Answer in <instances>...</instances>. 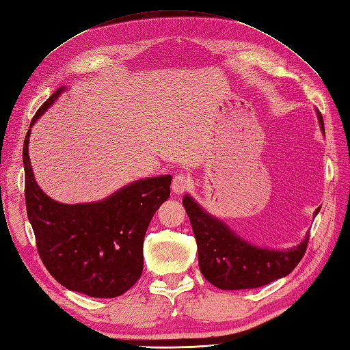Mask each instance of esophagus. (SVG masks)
<instances>
[{
	"instance_id": "1",
	"label": "esophagus",
	"mask_w": 350,
	"mask_h": 350,
	"mask_svg": "<svg viewBox=\"0 0 350 350\" xmlns=\"http://www.w3.org/2000/svg\"><path fill=\"white\" fill-rule=\"evenodd\" d=\"M190 187V176L185 174H178L174 176L172 180V191L176 194L184 193Z\"/></svg>"
}]
</instances>
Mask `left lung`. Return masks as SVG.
<instances>
[{
	"mask_svg": "<svg viewBox=\"0 0 350 350\" xmlns=\"http://www.w3.org/2000/svg\"><path fill=\"white\" fill-rule=\"evenodd\" d=\"M318 118L323 132L319 111ZM183 204L198 242L199 269L204 279L219 289H251L273 282L291 273L308 250L309 234L288 251L258 248L204 212L190 196H184ZM319 209L314 211V215Z\"/></svg>",
	"mask_w": 350,
	"mask_h": 350,
	"instance_id": "8db88e82",
	"label": "left lung"
}]
</instances>
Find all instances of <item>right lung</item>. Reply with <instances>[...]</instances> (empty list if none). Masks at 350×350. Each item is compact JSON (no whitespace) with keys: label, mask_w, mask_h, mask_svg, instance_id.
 Instances as JSON below:
<instances>
[{"label":"right lung","mask_w":350,"mask_h":350,"mask_svg":"<svg viewBox=\"0 0 350 350\" xmlns=\"http://www.w3.org/2000/svg\"><path fill=\"white\" fill-rule=\"evenodd\" d=\"M57 89L31 120L53 104ZM31 129L23 142L25 202L40 258L65 288L96 298H114L142 275L144 236L170 194L172 176L135 181L95 203L65 204L50 199L33 180L28 156Z\"/></svg>","instance_id":"1"}]
</instances>
